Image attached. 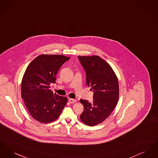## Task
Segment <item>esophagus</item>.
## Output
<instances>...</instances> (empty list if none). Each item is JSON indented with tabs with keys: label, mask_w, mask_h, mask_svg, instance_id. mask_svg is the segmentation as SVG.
<instances>
[{
	"label": "esophagus",
	"mask_w": 158,
	"mask_h": 158,
	"mask_svg": "<svg viewBox=\"0 0 158 158\" xmlns=\"http://www.w3.org/2000/svg\"><path fill=\"white\" fill-rule=\"evenodd\" d=\"M69 102L70 103V104H73V103H75L76 102V99H72V98H70L69 99Z\"/></svg>",
	"instance_id": "obj_1"
}]
</instances>
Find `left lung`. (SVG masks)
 <instances>
[{
	"label": "left lung",
	"instance_id": "8db88e82",
	"mask_svg": "<svg viewBox=\"0 0 158 158\" xmlns=\"http://www.w3.org/2000/svg\"><path fill=\"white\" fill-rule=\"evenodd\" d=\"M86 72V82L93 90L92 102L80 99L84 111L80 115L83 123L94 126L102 123L113 112L118 101L119 85L110 65L98 56H78Z\"/></svg>",
	"mask_w": 158,
	"mask_h": 158
}]
</instances>
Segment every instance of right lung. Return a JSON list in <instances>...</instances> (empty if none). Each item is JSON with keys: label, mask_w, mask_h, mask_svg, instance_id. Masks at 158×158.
Wrapping results in <instances>:
<instances>
[{"label": "right lung", "mask_w": 158, "mask_h": 158, "mask_svg": "<svg viewBox=\"0 0 158 158\" xmlns=\"http://www.w3.org/2000/svg\"><path fill=\"white\" fill-rule=\"evenodd\" d=\"M70 57L63 55L41 54L27 68L21 83V97L28 112L35 120L49 123L57 120L66 105L68 98L53 93L50 85Z\"/></svg>", "instance_id": "obj_1"}]
</instances>
